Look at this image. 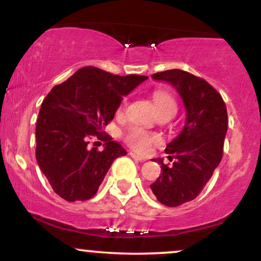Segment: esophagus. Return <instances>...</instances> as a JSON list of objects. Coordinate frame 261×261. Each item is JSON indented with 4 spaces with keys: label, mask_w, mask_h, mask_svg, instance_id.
<instances>
[{
    "label": "esophagus",
    "mask_w": 261,
    "mask_h": 261,
    "mask_svg": "<svg viewBox=\"0 0 261 261\" xmlns=\"http://www.w3.org/2000/svg\"><path fill=\"white\" fill-rule=\"evenodd\" d=\"M130 155L131 157L134 158L135 161H139V162H145L146 160L143 157H141V155H139V154H136V153H134V152H130Z\"/></svg>",
    "instance_id": "34e87169"
}]
</instances>
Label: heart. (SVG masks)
<instances>
[{
  "label": "heart",
  "instance_id": "obj_1",
  "mask_svg": "<svg viewBox=\"0 0 261 261\" xmlns=\"http://www.w3.org/2000/svg\"><path fill=\"white\" fill-rule=\"evenodd\" d=\"M153 100L157 108L158 113L163 112H176V103L174 98L169 93L164 91H154L153 92ZM125 108V103H122L121 109ZM125 142L130 146L131 148L137 152H146L149 147L154 143H158L161 141L160 136L155 134H149L143 128L137 126L128 127L124 134Z\"/></svg>",
  "mask_w": 261,
  "mask_h": 261
}]
</instances>
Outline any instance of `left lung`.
Returning <instances> with one entry per match:
<instances>
[{
  "label": "left lung",
  "instance_id": "1",
  "mask_svg": "<svg viewBox=\"0 0 261 261\" xmlns=\"http://www.w3.org/2000/svg\"><path fill=\"white\" fill-rule=\"evenodd\" d=\"M152 77L175 87L187 109L184 128L166 148L169 160L175 161L168 166L157 160L162 174L149 185L158 201L175 207L201 193L222 160L227 108L214 87L187 71L174 68Z\"/></svg>",
  "mask_w": 261,
  "mask_h": 261
}]
</instances>
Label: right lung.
<instances>
[{"label": "right lung", "mask_w": 261, "mask_h": 261, "mask_svg": "<svg viewBox=\"0 0 261 261\" xmlns=\"http://www.w3.org/2000/svg\"><path fill=\"white\" fill-rule=\"evenodd\" d=\"M147 79L87 66L45 97L35 127V157L60 197L70 202L89 200L113 162L126 154L103 127L114 119L122 97ZM92 136L106 142L103 151L88 147Z\"/></svg>", "instance_id": "1"}]
</instances>
